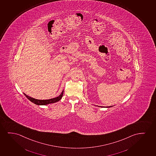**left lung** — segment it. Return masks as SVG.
I'll return each mask as SVG.
<instances>
[{"label": "left lung", "instance_id": "obj_1", "mask_svg": "<svg viewBox=\"0 0 156 156\" xmlns=\"http://www.w3.org/2000/svg\"><path fill=\"white\" fill-rule=\"evenodd\" d=\"M112 106H107V107H104V106H100V107H106V108H107V107H108H108H112Z\"/></svg>", "mask_w": 156, "mask_h": 156}]
</instances>
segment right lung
Here are the masks:
<instances>
[{
    "label": "right lung",
    "mask_w": 156,
    "mask_h": 156,
    "mask_svg": "<svg viewBox=\"0 0 156 156\" xmlns=\"http://www.w3.org/2000/svg\"><path fill=\"white\" fill-rule=\"evenodd\" d=\"M63 91L64 90H63L61 94L59 95V96H58V97H55V98H51V99H45V100L35 99L34 98L28 96V95H27V94H25V93L23 94L27 97V99H29L30 101H32V103H34L35 104L37 105H48V104H49L54 103L59 101L62 98V97Z\"/></svg>",
    "instance_id": "right-lung-1"
}]
</instances>
